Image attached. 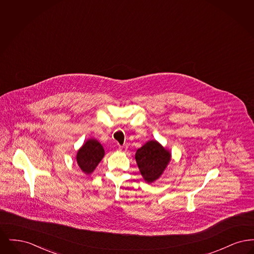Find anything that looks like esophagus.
Returning <instances> with one entry per match:
<instances>
[{
	"instance_id": "esophagus-1",
	"label": "esophagus",
	"mask_w": 254,
	"mask_h": 254,
	"mask_svg": "<svg viewBox=\"0 0 254 254\" xmlns=\"http://www.w3.org/2000/svg\"><path fill=\"white\" fill-rule=\"evenodd\" d=\"M127 149V145H120V146H119V150L122 151V152H126Z\"/></svg>"
}]
</instances>
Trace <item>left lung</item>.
I'll list each match as a JSON object with an SVG mask.
<instances>
[{"label": "left lung", "instance_id": "obj_1", "mask_svg": "<svg viewBox=\"0 0 254 254\" xmlns=\"http://www.w3.org/2000/svg\"><path fill=\"white\" fill-rule=\"evenodd\" d=\"M136 163L146 183L156 181L169 165L171 153L157 141L146 142L135 154Z\"/></svg>", "mask_w": 254, "mask_h": 254}]
</instances>
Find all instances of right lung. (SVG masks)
<instances>
[{
	"label": "right lung",
	"instance_id": "obj_1",
	"mask_svg": "<svg viewBox=\"0 0 254 254\" xmlns=\"http://www.w3.org/2000/svg\"><path fill=\"white\" fill-rule=\"evenodd\" d=\"M105 156V150L95 139H88L77 152V164L85 174H91Z\"/></svg>",
	"mask_w": 254,
	"mask_h": 254
}]
</instances>
